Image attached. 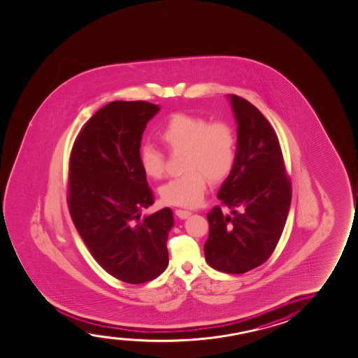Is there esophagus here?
<instances>
[{
  "mask_svg": "<svg viewBox=\"0 0 358 358\" xmlns=\"http://www.w3.org/2000/svg\"><path fill=\"white\" fill-rule=\"evenodd\" d=\"M175 213H176V216L178 217V218H181V220H185V218H188V217L192 215V212L188 211V210H181V208L175 210Z\"/></svg>",
  "mask_w": 358,
  "mask_h": 358,
  "instance_id": "1",
  "label": "esophagus"
}]
</instances>
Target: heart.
I'll return each mask as SVG.
<instances>
[{
	"label": "heart",
	"mask_w": 358,
	"mask_h": 358,
	"mask_svg": "<svg viewBox=\"0 0 358 358\" xmlns=\"http://www.w3.org/2000/svg\"><path fill=\"white\" fill-rule=\"evenodd\" d=\"M160 141L173 155L185 153L181 176L171 178L160 187L164 203L194 208L201 203L206 185L220 183L229 176L236 160V134L229 123L208 122L189 113H175L159 134ZM142 171L152 180L164 175L165 157L152 145L140 150Z\"/></svg>",
	"instance_id": "obj_1"
}]
</instances>
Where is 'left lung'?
Listing matches in <instances>:
<instances>
[{
    "instance_id": "obj_1",
    "label": "left lung",
    "mask_w": 358,
    "mask_h": 358,
    "mask_svg": "<svg viewBox=\"0 0 358 358\" xmlns=\"http://www.w3.org/2000/svg\"><path fill=\"white\" fill-rule=\"evenodd\" d=\"M238 122L234 169L222 185L221 206L208 212L205 258L213 269L243 274L273 255L286 224L292 199L278 135L261 110L238 95H230Z\"/></svg>"
}]
</instances>
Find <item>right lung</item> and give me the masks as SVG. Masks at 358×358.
<instances>
[{
    "mask_svg": "<svg viewBox=\"0 0 358 358\" xmlns=\"http://www.w3.org/2000/svg\"><path fill=\"white\" fill-rule=\"evenodd\" d=\"M159 110L147 101L110 102L84 124L70 155L67 203L76 229L108 274L131 285L158 278L169 264L171 208L141 217L155 195L140 147Z\"/></svg>",
    "mask_w": 358,
    "mask_h": 358,
    "instance_id": "obj_1",
    "label": "right lung"
}]
</instances>
